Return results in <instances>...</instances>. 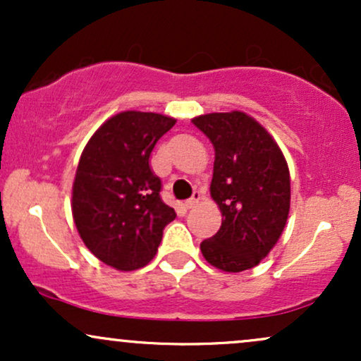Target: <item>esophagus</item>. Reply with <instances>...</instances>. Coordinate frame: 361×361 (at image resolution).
<instances>
[{"instance_id":"1","label":"esophagus","mask_w":361,"mask_h":361,"mask_svg":"<svg viewBox=\"0 0 361 361\" xmlns=\"http://www.w3.org/2000/svg\"><path fill=\"white\" fill-rule=\"evenodd\" d=\"M202 200V192H198V190H195L192 198H188V200L185 202V207L186 209H193L195 205H198V202Z\"/></svg>"}]
</instances>
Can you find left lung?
Returning a JSON list of instances; mask_svg holds the SVG:
<instances>
[{"mask_svg":"<svg viewBox=\"0 0 361 361\" xmlns=\"http://www.w3.org/2000/svg\"><path fill=\"white\" fill-rule=\"evenodd\" d=\"M192 122L215 149L210 195L222 212L221 229L200 244L202 255L222 271L250 270L267 258L287 224V161L267 128L243 111Z\"/></svg>","mask_w":361,"mask_h":361,"instance_id":"1","label":"left lung"}]
</instances>
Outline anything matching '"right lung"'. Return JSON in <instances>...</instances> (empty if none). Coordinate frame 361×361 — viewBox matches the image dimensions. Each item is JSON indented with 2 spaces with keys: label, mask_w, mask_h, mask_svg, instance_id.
<instances>
[{
  "label": "right lung",
  "mask_w": 361,
  "mask_h": 361,
  "mask_svg": "<svg viewBox=\"0 0 361 361\" xmlns=\"http://www.w3.org/2000/svg\"><path fill=\"white\" fill-rule=\"evenodd\" d=\"M176 123L152 111H122L82 149L73 185V219L86 247L109 267L132 271L156 256L175 209L161 200L149 166L156 142Z\"/></svg>",
  "instance_id": "obj_1"
}]
</instances>
